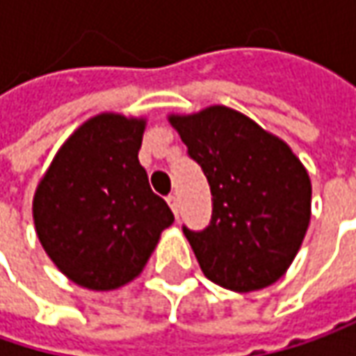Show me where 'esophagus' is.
<instances>
[{
    "instance_id": "esophagus-1",
    "label": "esophagus",
    "mask_w": 356,
    "mask_h": 356,
    "mask_svg": "<svg viewBox=\"0 0 356 356\" xmlns=\"http://www.w3.org/2000/svg\"><path fill=\"white\" fill-rule=\"evenodd\" d=\"M167 203H169V207H171V211L175 213V217L179 215V199L177 195H169L167 197Z\"/></svg>"
}]
</instances>
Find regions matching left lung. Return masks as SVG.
Instances as JSON below:
<instances>
[{"mask_svg":"<svg viewBox=\"0 0 356 356\" xmlns=\"http://www.w3.org/2000/svg\"><path fill=\"white\" fill-rule=\"evenodd\" d=\"M213 195L211 223L183 227L209 281L249 293L281 279L311 221V179L285 141L225 105L169 115Z\"/></svg>","mask_w":356,"mask_h":356,"instance_id":"8db88e82","label":"left lung"}]
</instances>
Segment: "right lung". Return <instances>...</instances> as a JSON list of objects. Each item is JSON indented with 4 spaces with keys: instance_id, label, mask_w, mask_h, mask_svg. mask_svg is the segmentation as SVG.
Returning a JSON list of instances; mask_svg holds the SVG:
<instances>
[{
    "instance_id": "obj_1",
    "label": "right lung",
    "mask_w": 356,
    "mask_h": 356,
    "mask_svg": "<svg viewBox=\"0 0 356 356\" xmlns=\"http://www.w3.org/2000/svg\"><path fill=\"white\" fill-rule=\"evenodd\" d=\"M145 119L101 113L61 145L39 181L33 221L67 279L91 291L133 281L175 221L139 163Z\"/></svg>"
}]
</instances>
